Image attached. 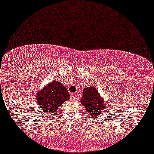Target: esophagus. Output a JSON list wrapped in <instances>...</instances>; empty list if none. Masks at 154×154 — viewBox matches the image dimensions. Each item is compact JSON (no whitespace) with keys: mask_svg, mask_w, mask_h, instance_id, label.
Segmentation results:
<instances>
[{"mask_svg":"<svg viewBox=\"0 0 154 154\" xmlns=\"http://www.w3.org/2000/svg\"><path fill=\"white\" fill-rule=\"evenodd\" d=\"M71 99L72 100H77L76 97H75V95L74 94H71Z\"/></svg>","mask_w":154,"mask_h":154,"instance_id":"esophagus-1","label":"esophagus"}]
</instances>
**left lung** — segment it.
<instances>
[{"label": "left lung", "mask_w": 154, "mask_h": 154, "mask_svg": "<svg viewBox=\"0 0 154 154\" xmlns=\"http://www.w3.org/2000/svg\"><path fill=\"white\" fill-rule=\"evenodd\" d=\"M81 102L85 110L88 111V114L91 116V119L100 116L106 106L104 99L101 97L98 90L94 86L84 88Z\"/></svg>", "instance_id": "8db88e82"}]
</instances>
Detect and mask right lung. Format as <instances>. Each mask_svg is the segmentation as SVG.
Segmentation results:
<instances>
[{
    "label": "right lung",
    "instance_id": "obj_1",
    "mask_svg": "<svg viewBox=\"0 0 154 154\" xmlns=\"http://www.w3.org/2000/svg\"><path fill=\"white\" fill-rule=\"evenodd\" d=\"M38 104L45 114L53 113L61 105L70 99L68 90L59 81L48 83L36 94Z\"/></svg>",
    "mask_w": 154,
    "mask_h": 154
}]
</instances>
